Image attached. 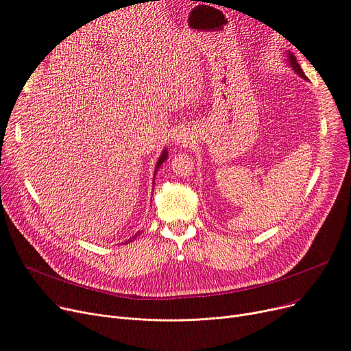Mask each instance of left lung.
I'll list each match as a JSON object with an SVG mask.
<instances>
[{
  "mask_svg": "<svg viewBox=\"0 0 351 351\" xmlns=\"http://www.w3.org/2000/svg\"><path fill=\"white\" fill-rule=\"evenodd\" d=\"M289 64H290V66L293 68L294 72H298L300 77H303L304 80H307L306 75H304V72L302 71V68H300V65H299V62H298V60H296V57H294V55H293L291 52H289Z\"/></svg>",
  "mask_w": 351,
  "mask_h": 351,
  "instance_id": "obj_1",
  "label": "left lung"
}]
</instances>
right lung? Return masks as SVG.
Masks as SVG:
<instances>
[{"label": "right lung", "mask_w": 351, "mask_h": 351, "mask_svg": "<svg viewBox=\"0 0 351 351\" xmlns=\"http://www.w3.org/2000/svg\"><path fill=\"white\" fill-rule=\"evenodd\" d=\"M166 156H168V152H166V149H165V151H163V152H162V155H160V158H159V159H158V163H156V169H155V175H156V172H158V169H159V166H160V165H162V163H163V162H165V159H166ZM154 185H155V182H154ZM141 233H142V232H138V233H136V234H135V236H132V237H131V239H128V241H126V243H128V242H132V241H134V239H136V237H138V236H139V234H141Z\"/></svg>", "instance_id": "1"}]
</instances>
